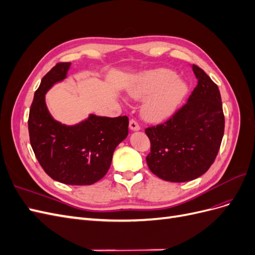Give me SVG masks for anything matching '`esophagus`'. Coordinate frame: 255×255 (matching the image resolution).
Returning a JSON list of instances; mask_svg holds the SVG:
<instances>
[{
	"instance_id": "obj_1",
	"label": "esophagus",
	"mask_w": 255,
	"mask_h": 255,
	"mask_svg": "<svg viewBox=\"0 0 255 255\" xmlns=\"http://www.w3.org/2000/svg\"><path fill=\"white\" fill-rule=\"evenodd\" d=\"M129 128L132 130H139L140 129L139 123H138L137 120H135V119H130L129 120Z\"/></svg>"
}]
</instances>
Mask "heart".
Returning a JSON list of instances; mask_svg holds the SVG:
<instances>
[{
	"instance_id": "b5f03b06",
	"label": "heart",
	"mask_w": 255,
	"mask_h": 255,
	"mask_svg": "<svg viewBox=\"0 0 255 255\" xmlns=\"http://www.w3.org/2000/svg\"><path fill=\"white\" fill-rule=\"evenodd\" d=\"M128 95L144 100L142 114L145 118L159 121L171 116L186 96L187 87L167 69H157L140 74L128 86Z\"/></svg>"
}]
</instances>
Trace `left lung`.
Returning a JSON list of instances; mask_svg holds the SVG:
<instances>
[{"instance_id": "1", "label": "left lung", "mask_w": 255, "mask_h": 255, "mask_svg": "<svg viewBox=\"0 0 255 255\" xmlns=\"http://www.w3.org/2000/svg\"><path fill=\"white\" fill-rule=\"evenodd\" d=\"M192 70L198 84L187 103L166 121L144 128L151 143L146 164L152 173L169 182H187L204 174L225 133L218 86L197 65Z\"/></svg>"}]
</instances>
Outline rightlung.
<instances>
[{
  "label": "right lung",
  "instance_id": "1",
  "mask_svg": "<svg viewBox=\"0 0 255 255\" xmlns=\"http://www.w3.org/2000/svg\"><path fill=\"white\" fill-rule=\"evenodd\" d=\"M71 63H57L35 91L28 116L29 141L37 160L53 180L91 185L107 173L114 151L128 134V116L90 117L67 127L54 120L44 102L52 85L64 80Z\"/></svg>",
  "mask_w": 255,
  "mask_h": 255
}]
</instances>
